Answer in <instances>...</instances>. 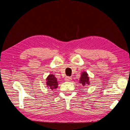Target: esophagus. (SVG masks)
<instances>
[{
	"mask_svg": "<svg viewBox=\"0 0 130 130\" xmlns=\"http://www.w3.org/2000/svg\"><path fill=\"white\" fill-rule=\"evenodd\" d=\"M71 80H72V78L70 77H68V76L66 77L65 78V80L66 81H71Z\"/></svg>",
	"mask_w": 130,
	"mask_h": 130,
	"instance_id": "1",
	"label": "esophagus"
}]
</instances>
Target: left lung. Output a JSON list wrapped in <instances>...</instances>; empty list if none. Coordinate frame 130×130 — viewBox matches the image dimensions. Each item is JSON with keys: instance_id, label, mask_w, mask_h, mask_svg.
I'll list each match as a JSON object with an SVG mask.
<instances>
[{"instance_id": "8db88e82", "label": "left lung", "mask_w": 130, "mask_h": 130, "mask_svg": "<svg viewBox=\"0 0 130 130\" xmlns=\"http://www.w3.org/2000/svg\"><path fill=\"white\" fill-rule=\"evenodd\" d=\"M79 83H80V84H81V85L83 87H85V85H87V84L89 85V78L88 77V74L86 72H83L81 73Z\"/></svg>"}]
</instances>
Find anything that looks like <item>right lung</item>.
<instances>
[{
    "label": "right lung",
    "mask_w": 130,
    "mask_h": 130,
    "mask_svg": "<svg viewBox=\"0 0 130 130\" xmlns=\"http://www.w3.org/2000/svg\"><path fill=\"white\" fill-rule=\"evenodd\" d=\"M46 85L49 89L53 90L58 87V83L57 82V79L54 74H49L46 78Z\"/></svg>",
    "instance_id": "1"
}]
</instances>
